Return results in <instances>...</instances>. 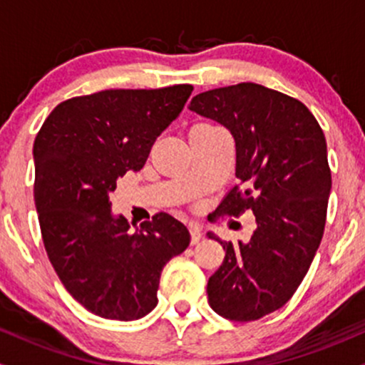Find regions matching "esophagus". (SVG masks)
Returning a JSON list of instances; mask_svg holds the SVG:
<instances>
[{
    "mask_svg": "<svg viewBox=\"0 0 365 365\" xmlns=\"http://www.w3.org/2000/svg\"><path fill=\"white\" fill-rule=\"evenodd\" d=\"M188 230H190V242H192V244H199V240L202 238V233H200L199 226L190 225V226H188Z\"/></svg>",
    "mask_w": 365,
    "mask_h": 365,
    "instance_id": "34e87169",
    "label": "esophagus"
}]
</instances>
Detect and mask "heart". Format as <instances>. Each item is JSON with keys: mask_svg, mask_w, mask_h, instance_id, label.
Returning a JSON list of instances; mask_svg holds the SVG:
<instances>
[{"mask_svg": "<svg viewBox=\"0 0 365 365\" xmlns=\"http://www.w3.org/2000/svg\"><path fill=\"white\" fill-rule=\"evenodd\" d=\"M194 128H211V125H206V123H199V125H195Z\"/></svg>", "mask_w": 365, "mask_h": 365, "instance_id": "1", "label": "heart"}]
</instances>
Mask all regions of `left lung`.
<instances>
[{
	"label": "left lung",
	"instance_id": "8db88e82",
	"mask_svg": "<svg viewBox=\"0 0 365 365\" xmlns=\"http://www.w3.org/2000/svg\"><path fill=\"white\" fill-rule=\"evenodd\" d=\"M190 110L235 139L238 185L216 215L249 209L257 221L247 244L207 233L226 250L207 282L209 305L230 321H257L292 299L319 249L331 190L324 133L299 99L252 82L200 92Z\"/></svg>",
	"mask_w": 365,
	"mask_h": 365
}]
</instances>
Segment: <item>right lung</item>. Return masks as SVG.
<instances>
[{
  "instance_id": "add662e5",
  "label": "right lung",
  "mask_w": 365,
  "mask_h": 365,
  "mask_svg": "<svg viewBox=\"0 0 365 365\" xmlns=\"http://www.w3.org/2000/svg\"><path fill=\"white\" fill-rule=\"evenodd\" d=\"M190 83L110 89L58 104L34 140V200L58 278L87 311L133 321L158 304L163 267L190 244L182 221L158 212L135 232L111 215L110 192L139 171L190 98Z\"/></svg>"
}]
</instances>
